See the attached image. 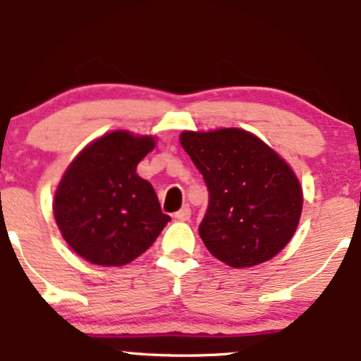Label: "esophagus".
Wrapping results in <instances>:
<instances>
[{
  "label": "esophagus",
  "instance_id": "1",
  "mask_svg": "<svg viewBox=\"0 0 361 361\" xmlns=\"http://www.w3.org/2000/svg\"><path fill=\"white\" fill-rule=\"evenodd\" d=\"M190 217H192V210H190L188 205H185L183 209H180L175 214V219H178V221H190Z\"/></svg>",
  "mask_w": 361,
  "mask_h": 361
}]
</instances>
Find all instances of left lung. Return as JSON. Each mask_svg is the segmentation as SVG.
<instances>
[{"label":"left lung","instance_id":"8db88e82","mask_svg":"<svg viewBox=\"0 0 361 361\" xmlns=\"http://www.w3.org/2000/svg\"><path fill=\"white\" fill-rule=\"evenodd\" d=\"M180 142L209 190L198 227L207 250L233 268L279 255L299 226L304 202L292 168L243 128L185 130Z\"/></svg>","mask_w":361,"mask_h":361}]
</instances>
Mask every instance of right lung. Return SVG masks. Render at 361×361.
<instances>
[{
	"instance_id": "add662e5",
	"label": "right lung",
	"mask_w": 361,
	"mask_h": 361,
	"mask_svg": "<svg viewBox=\"0 0 361 361\" xmlns=\"http://www.w3.org/2000/svg\"><path fill=\"white\" fill-rule=\"evenodd\" d=\"M154 146L151 135L115 130L86 146L66 169L54 217L81 258L122 267L149 250L171 221L161 212L152 185L135 173Z\"/></svg>"
}]
</instances>
